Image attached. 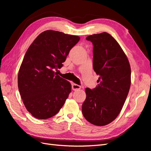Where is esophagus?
<instances>
[{
    "label": "esophagus",
    "instance_id": "34e87169",
    "mask_svg": "<svg viewBox=\"0 0 151 151\" xmlns=\"http://www.w3.org/2000/svg\"><path fill=\"white\" fill-rule=\"evenodd\" d=\"M81 88V86L77 85V84H72V89H73L74 91H76V90H78V89H80Z\"/></svg>",
    "mask_w": 151,
    "mask_h": 151
}]
</instances>
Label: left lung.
<instances>
[{
	"instance_id": "obj_1",
	"label": "left lung",
	"mask_w": 151,
	"mask_h": 151,
	"mask_svg": "<svg viewBox=\"0 0 151 151\" xmlns=\"http://www.w3.org/2000/svg\"><path fill=\"white\" fill-rule=\"evenodd\" d=\"M93 45V67L99 75L95 88H86L82 111L85 119L97 126L115 119L123 108L131 84V69L126 54L107 32L86 37Z\"/></svg>"
}]
</instances>
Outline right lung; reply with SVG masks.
<instances>
[{
  "instance_id": "right-lung-1",
  "label": "right lung",
  "mask_w": 151,
  "mask_h": 151,
  "mask_svg": "<svg viewBox=\"0 0 151 151\" xmlns=\"http://www.w3.org/2000/svg\"><path fill=\"white\" fill-rule=\"evenodd\" d=\"M80 37L54 30L41 33L30 45L18 73V88L27 110L34 117L46 119L62 108L71 85L57 75L70 50Z\"/></svg>"
}]
</instances>
